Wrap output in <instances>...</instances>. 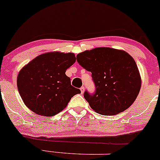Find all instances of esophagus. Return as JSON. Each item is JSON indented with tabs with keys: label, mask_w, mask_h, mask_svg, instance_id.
Wrapping results in <instances>:
<instances>
[{
	"label": "esophagus",
	"mask_w": 160,
	"mask_h": 160,
	"mask_svg": "<svg viewBox=\"0 0 160 160\" xmlns=\"http://www.w3.org/2000/svg\"><path fill=\"white\" fill-rule=\"evenodd\" d=\"M80 91H81V93H82V94H83L84 91H85V88H84L83 86H82V87L80 88Z\"/></svg>",
	"instance_id": "esophagus-1"
}]
</instances>
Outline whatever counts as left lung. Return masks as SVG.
<instances>
[{
    "mask_svg": "<svg viewBox=\"0 0 160 160\" xmlns=\"http://www.w3.org/2000/svg\"><path fill=\"white\" fill-rule=\"evenodd\" d=\"M82 68L92 72L96 91L84 93L90 107L103 115L126 110L139 93L142 79L133 58L123 50L96 48L77 55Z\"/></svg>",
    "mask_w": 160,
    "mask_h": 160,
    "instance_id": "left-lung-1",
    "label": "left lung"
}]
</instances>
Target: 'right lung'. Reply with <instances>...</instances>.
Returning a JSON list of instances; mask_svg holds the SVG:
<instances>
[{
  "mask_svg": "<svg viewBox=\"0 0 160 160\" xmlns=\"http://www.w3.org/2000/svg\"><path fill=\"white\" fill-rule=\"evenodd\" d=\"M75 62L74 53L53 51L25 65L17 77V86L27 107L48 117L62 111L73 96L81 93L71 85V79L65 74Z\"/></svg>",
  "mask_w": 160,
  "mask_h": 160,
  "instance_id": "add662e5",
  "label": "right lung"
}]
</instances>
